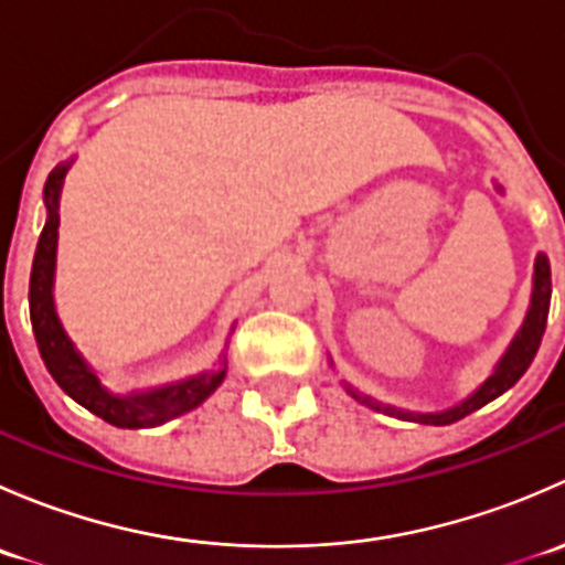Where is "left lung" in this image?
<instances>
[{"label": "left lung", "instance_id": "obj_1", "mask_svg": "<svg viewBox=\"0 0 565 565\" xmlns=\"http://www.w3.org/2000/svg\"><path fill=\"white\" fill-rule=\"evenodd\" d=\"M500 193H503V185L494 182ZM550 298H552V278H550V259L546 254H535L533 262V289H530V306L525 311V319H522L520 330L514 333V339L509 341L503 355L498 358V363L492 366V372L483 377V383L478 385L476 391L467 393L461 402L454 404V407L446 409H435V413H418V409H404V407H393V404L377 402L369 393L358 391L355 385H350L347 380H341L344 391L350 393L355 402L366 404V407L377 409V413L391 415V418L398 420H413V424H426V426H446L454 424V420L465 418V415L476 413L481 409L483 404H489L492 398L503 396L511 385H516V380L527 372V366L533 363L535 352H539L541 335H544L546 328V315H550Z\"/></svg>", "mask_w": 565, "mask_h": 565}]
</instances>
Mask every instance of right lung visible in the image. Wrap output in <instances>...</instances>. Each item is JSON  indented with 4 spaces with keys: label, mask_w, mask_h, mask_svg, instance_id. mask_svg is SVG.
<instances>
[{
    "label": "right lung",
    "mask_w": 565,
    "mask_h": 565,
    "mask_svg": "<svg viewBox=\"0 0 565 565\" xmlns=\"http://www.w3.org/2000/svg\"><path fill=\"white\" fill-rule=\"evenodd\" d=\"M76 156L56 163L51 169L43 188L45 226L40 232L35 262L30 276V317L40 358L73 402L82 404L93 415L104 418L106 424L119 429H152L167 420L196 409L226 377V352L221 355L218 366L204 369L191 377L174 380V383L156 385V388H134L128 393L111 391L104 383V374L82 355L76 341L67 335L65 324L56 315L54 303V276H56V243H60V199L65 185L67 169L73 167ZM235 330V328H232Z\"/></svg>",
    "instance_id": "1"
}]
</instances>
